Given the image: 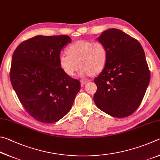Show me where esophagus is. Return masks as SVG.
Segmentation results:
<instances>
[{"mask_svg": "<svg viewBox=\"0 0 160 160\" xmlns=\"http://www.w3.org/2000/svg\"><path fill=\"white\" fill-rule=\"evenodd\" d=\"M87 82H88V81H82V82H81V86H84L86 83H87Z\"/></svg>", "mask_w": 160, "mask_h": 160, "instance_id": "34e87169", "label": "esophagus"}]
</instances>
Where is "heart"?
<instances>
[{
  "instance_id": "b5f03b06",
  "label": "heart",
  "mask_w": 160,
  "mask_h": 160,
  "mask_svg": "<svg viewBox=\"0 0 160 160\" xmlns=\"http://www.w3.org/2000/svg\"><path fill=\"white\" fill-rule=\"evenodd\" d=\"M67 52V55H60L59 63L70 77L74 75L79 65V76L85 77L101 72L107 63V48L99 41H78L69 45Z\"/></svg>"
}]
</instances>
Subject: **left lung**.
Listing matches in <instances>:
<instances>
[{"label":"left lung","instance_id":"obj_1","mask_svg":"<svg viewBox=\"0 0 160 160\" xmlns=\"http://www.w3.org/2000/svg\"><path fill=\"white\" fill-rule=\"evenodd\" d=\"M97 39L107 48L108 60L94 78V102L112 117L129 116L141 105L150 83L144 50L136 39L117 29L105 30Z\"/></svg>","mask_w":160,"mask_h":160}]
</instances>
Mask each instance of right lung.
I'll use <instances>...</instances> for the list:
<instances>
[{"instance_id":"add662e5","label":"right lung","mask_w":160,"mask_h":160,"mask_svg":"<svg viewBox=\"0 0 160 160\" xmlns=\"http://www.w3.org/2000/svg\"><path fill=\"white\" fill-rule=\"evenodd\" d=\"M71 41L65 35L36 36L13 53L11 83L25 110L38 122L50 124L62 118L80 90V82L59 63L61 50Z\"/></svg>"}]
</instances>
